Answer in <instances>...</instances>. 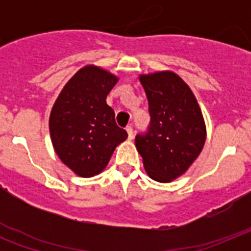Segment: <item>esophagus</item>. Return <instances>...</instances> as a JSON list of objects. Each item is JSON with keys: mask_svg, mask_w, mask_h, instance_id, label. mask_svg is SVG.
Listing matches in <instances>:
<instances>
[{"mask_svg": "<svg viewBox=\"0 0 251 251\" xmlns=\"http://www.w3.org/2000/svg\"><path fill=\"white\" fill-rule=\"evenodd\" d=\"M126 130H127V133H128V138L132 139L133 138V128H132V126H128V127L126 128Z\"/></svg>", "mask_w": 251, "mask_h": 251, "instance_id": "esophagus-1", "label": "esophagus"}]
</instances>
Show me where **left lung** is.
Masks as SVG:
<instances>
[{
  "label": "left lung",
  "mask_w": 251,
  "mask_h": 251,
  "mask_svg": "<svg viewBox=\"0 0 251 251\" xmlns=\"http://www.w3.org/2000/svg\"><path fill=\"white\" fill-rule=\"evenodd\" d=\"M150 105L148 130L136 136V147L148 176L171 182L202 151L206 127L202 113L190 86L172 72L139 76Z\"/></svg>",
  "instance_id": "obj_1"
}]
</instances>
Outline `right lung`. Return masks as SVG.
Here are the masks:
<instances>
[{
	"mask_svg": "<svg viewBox=\"0 0 251 251\" xmlns=\"http://www.w3.org/2000/svg\"><path fill=\"white\" fill-rule=\"evenodd\" d=\"M117 81L118 77L99 66H84L66 83L51 109L49 128L54 150L77 176L100 174L115 147L127 139L106 104Z\"/></svg>",
	"mask_w": 251,
	"mask_h": 251,
	"instance_id": "1",
	"label": "right lung"
}]
</instances>
